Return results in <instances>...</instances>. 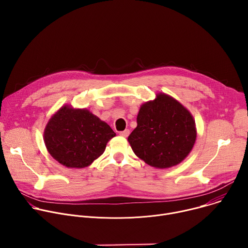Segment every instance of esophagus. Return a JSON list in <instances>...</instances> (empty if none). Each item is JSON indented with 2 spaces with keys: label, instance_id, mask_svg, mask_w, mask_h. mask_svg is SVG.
I'll use <instances>...</instances> for the list:
<instances>
[{
  "label": "esophagus",
  "instance_id": "1",
  "mask_svg": "<svg viewBox=\"0 0 248 248\" xmlns=\"http://www.w3.org/2000/svg\"><path fill=\"white\" fill-rule=\"evenodd\" d=\"M120 135L123 136V137H127L129 135V129H125L124 131H121L120 132Z\"/></svg>",
  "mask_w": 248,
  "mask_h": 248
}]
</instances>
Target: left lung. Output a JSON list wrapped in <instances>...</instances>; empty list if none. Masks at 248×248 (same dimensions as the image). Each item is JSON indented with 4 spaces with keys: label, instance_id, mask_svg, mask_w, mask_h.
<instances>
[{
    "label": "left lung",
    "instance_id": "obj_1",
    "mask_svg": "<svg viewBox=\"0 0 248 248\" xmlns=\"http://www.w3.org/2000/svg\"><path fill=\"white\" fill-rule=\"evenodd\" d=\"M137 126L127 140L134 154L146 164L167 169L184 161L196 140L195 121L172 97L159 93L141 105Z\"/></svg>",
    "mask_w": 248,
    "mask_h": 248
}]
</instances>
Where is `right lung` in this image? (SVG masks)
Returning a JSON list of instances; mask_svg holds the SVG:
<instances>
[{"instance_id": "add662e5", "label": "right lung", "mask_w": 248, "mask_h": 248, "mask_svg": "<svg viewBox=\"0 0 248 248\" xmlns=\"http://www.w3.org/2000/svg\"><path fill=\"white\" fill-rule=\"evenodd\" d=\"M116 136L108 124L86 109L62 107L52 116L44 130L50 155L67 168H85L100 157Z\"/></svg>"}]
</instances>
